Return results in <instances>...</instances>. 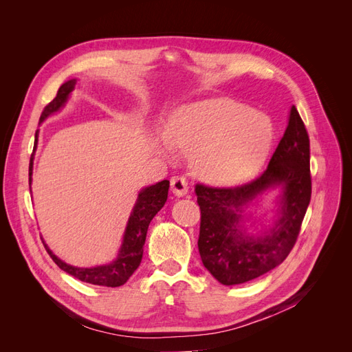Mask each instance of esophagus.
Listing matches in <instances>:
<instances>
[{
  "instance_id": "obj_1",
  "label": "esophagus",
  "mask_w": 352,
  "mask_h": 352,
  "mask_svg": "<svg viewBox=\"0 0 352 352\" xmlns=\"http://www.w3.org/2000/svg\"><path fill=\"white\" fill-rule=\"evenodd\" d=\"M170 186H172L173 194L177 195V197L186 195L188 189H189L188 180H186V177H184V176H173L172 180H170Z\"/></svg>"
}]
</instances>
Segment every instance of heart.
I'll return each mask as SVG.
<instances>
[{
    "instance_id": "b5f03b06",
    "label": "heart",
    "mask_w": 352,
    "mask_h": 352,
    "mask_svg": "<svg viewBox=\"0 0 352 352\" xmlns=\"http://www.w3.org/2000/svg\"><path fill=\"white\" fill-rule=\"evenodd\" d=\"M274 126L267 114L217 97L180 107L163 133V150L186 153L210 184L233 185L251 177L267 160Z\"/></svg>"
}]
</instances>
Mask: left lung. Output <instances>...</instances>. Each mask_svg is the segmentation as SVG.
<instances>
[{
  "label": "left lung",
  "mask_w": 352,
  "mask_h": 352,
  "mask_svg": "<svg viewBox=\"0 0 352 352\" xmlns=\"http://www.w3.org/2000/svg\"><path fill=\"white\" fill-rule=\"evenodd\" d=\"M280 186V216L260 237L240 228L248 204L267 188ZM201 210L198 250L204 267L223 285L250 282L278 267L292 251L311 198L310 138L292 105L289 123L264 172L235 188L195 185Z\"/></svg>",
  "instance_id": "obj_1"
}]
</instances>
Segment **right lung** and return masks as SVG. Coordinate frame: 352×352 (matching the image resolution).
Listing matches in <instances>:
<instances>
[{
  "label": "right lung",
  "instance_id": "right-lung-1",
  "mask_svg": "<svg viewBox=\"0 0 352 352\" xmlns=\"http://www.w3.org/2000/svg\"><path fill=\"white\" fill-rule=\"evenodd\" d=\"M74 85H76V79H72L66 83H63L56 98L52 100L50 104L45 105L44 111H42L39 122H44L47 117L52 113L58 111L63 105L66 104L70 92L74 89ZM36 142H38V131L35 133V145H34V153L36 150ZM34 153L30 155V163H29V186L32 184V168H34ZM168 180H162L155 185L146 186L142 189L140 195H138L136 204L133 207L132 214L127 221L126 232L123 236V243L120 247L119 255L117 258L105 265H98V267H89V269H82V267H73L70 264H66L61 261L58 257H56L52 251L47 247L44 242V247L50 257L52 258L61 270L72 274L73 278H76L82 282L92 283V285H100V286H107V287H116L122 286L131 278L133 272L140 267L142 254H144V243L146 238V230L153 217L157 212L163 208L167 201L168 194Z\"/></svg>",
  "mask_w": 352,
  "mask_h": 352
}]
</instances>
